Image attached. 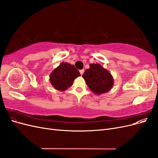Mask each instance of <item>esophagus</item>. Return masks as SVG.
Returning <instances> with one entry per match:
<instances>
[{"mask_svg": "<svg viewBox=\"0 0 158 158\" xmlns=\"http://www.w3.org/2000/svg\"><path fill=\"white\" fill-rule=\"evenodd\" d=\"M84 69H82V70H80V74H81V75H82V74H84Z\"/></svg>", "mask_w": 158, "mask_h": 158, "instance_id": "obj_1", "label": "esophagus"}]
</instances>
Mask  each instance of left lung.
<instances>
[{
	"mask_svg": "<svg viewBox=\"0 0 158 158\" xmlns=\"http://www.w3.org/2000/svg\"><path fill=\"white\" fill-rule=\"evenodd\" d=\"M82 77L90 90L98 95L109 92L114 83L111 73L99 64H90Z\"/></svg>",
	"mask_w": 158,
	"mask_h": 158,
	"instance_id": "1",
	"label": "left lung"
}]
</instances>
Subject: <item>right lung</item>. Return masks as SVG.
Wrapping results in <instances>:
<instances>
[{
  "instance_id": "right-lung-1",
  "label": "right lung",
  "mask_w": 158,
  "mask_h": 158,
  "mask_svg": "<svg viewBox=\"0 0 158 158\" xmlns=\"http://www.w3.org/2000/svg\"><path fill=\"white\" fill-rule=\"evenodd\" d=\"M80 76L73 64L62 63L50 74V82L55 89L64 91L70 87L75 78Z\"/></svg>"
}]
</instances>
